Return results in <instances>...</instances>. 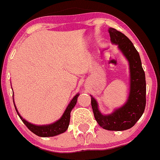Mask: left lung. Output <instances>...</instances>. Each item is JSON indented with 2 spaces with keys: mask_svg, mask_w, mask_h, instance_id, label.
Returning a JSON list of instances; mask_svg holds the SVG:
<instances>
[{
  "mask_svg": "<svg viewBox=\"0 0 160 160\" xmlns=\"http://www.w3.org/2000/svg\"><path fill=\"white\" fill-rule=\"evenodd\" d=\"M110 41L118 45L128 61L130 88L127 101L122 107L111 113L102 114L96 99L91 96V104L96 121L102 128L109 131H124L131 128L140 119L146 103V82L140 56L132 41L124 34L113 28H109Z\"/></svg>",
  "mask_w": 160,
  "mask_h": 160,
  "instance_id": "1",
  "label": "left lung"
}]
</instances>
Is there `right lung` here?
Here are the masks:
<instances>
[{"label": "right lung", "mask_w": 160, "mask_h": 160, "mask_svg": "<svg viewBox=\"0 0 160 160\" xmlns=\"http://www.w3.org/2000/svg\"><path fill=\"white\" fill-rule=\"evenodd\" d=\"M79 96V93H77L73 99L70 101V102L68 105L67 108L64 110V113L62 116L61 117L59 120H58L55 122L52 123L50 124H44V125H36V124H33L25 120L18 113V110L16 108L15 102H14V105H15V110H16L17 113L21 118L22 122L26 124V126L31 131L32 133H34L36 135L39 136V137H53V136L58 135L60 134L64 133V132L67 131L68 128L69 123H70V118H71V112H72V109L75 107V104H76L77 100H78V97Z\"/></svg>", "instance_id": "add662e5"}]
</instances>
